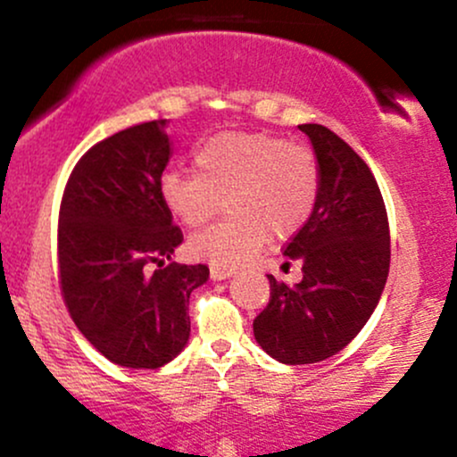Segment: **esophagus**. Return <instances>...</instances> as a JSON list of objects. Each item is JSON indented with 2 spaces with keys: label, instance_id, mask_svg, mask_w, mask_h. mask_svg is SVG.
I'll use <instances>...</instances> for the list:
<instances>
[{
  "label": "esophagus",
  "instance_id": "esophagus-1",
  "mask_svg": "<svg viewBox=\"0 0 457 457\" xmlns=\"http://www.w3.org/2000/svg\"><path fill=\"white\" fill-rule=\"evenodd\" d=\"M234 270L232 269H225V266H212L211 269V277L214 281H223L228 279V277H232Z\"/></svg>",
  "mask_w": 457,
  "mask_h": 457
}]
</instances>
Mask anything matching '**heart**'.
I'll use <instances>...</instances> for the list:
<instances>
[{"mask_svg": "<svg viewBox=\"0 0 457 457\" xmlns=\"http://www.w3.org/2000/svg\"><path fill=\"white\" fill-rule=\"evenodd\" d=\"M195 174L170 171L161 193L187 228H202L225 206L229 217L195 234L188 249L214 266L240 264L266 243L309 221L320 195L316 152L272 133L228 130L193 154Z\"/></svg>", "mask_w": 457, "mask_h": 457, "instance_id": "heart-1", "label": "heart"}]
</instances>
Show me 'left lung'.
<instances>
[{
    "mask_svg": "<svg viewBox=\"0 0 457 457\" xmlns=\"http://www.w3.org/2000/svg\"><path fill=\"white\" fill-rule=\"evenodd\" d=\"M298 129L320 162L316 208L283 249L303 264V279L287 286L269 275L270 301L253 320L258 344L287 365L318 363L353 342L378 305L391 262L385 199L367 162L322 124Z\"/></svg>",
    "mask_w": 457,
    "mask_h": 457,
    "instance_id": "8db88e82",
    "label": "left lung"
}]
</instances>
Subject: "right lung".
Wrapping results in <instances>:
<instances>
[{
  "label": "right lung",
  "instance_id": "right-lung-1",
  "mask_svg": "<svg viewBox=\"0 0 457 457\" xmlns=\"http://www.w3.org/2000/svg\"><path fill=\"white\" fill-rule=\"evenodd\" d=\"M167 120L98 141L68 176L57 221V279L72 322L115 365L156 370L185 348L188 296L206 264L167 260L182 229L161 193Z\"/></svg>",
  "mask_w": 457,
  "mask_h": 457
}]
</instances>
